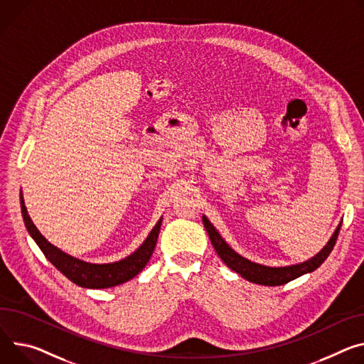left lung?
Segmentation results:
<instances>
[{
    "label": "left lung",
    "instance_id": "1",
    "mask_svg": "<svg viewBox=\"0 0 364 364\" xmlns=\"http://www.w3.org/2000/svg\"><path fill=\"white\" fill-rule=\"evenodd\" d=\"M203 223H205V228L208 230L213 248L216 250L218 255L222 258V261L226 264V266L230 270H234L235 273L241 274L248 282H252L257 284H264V286L286 284L290 280H294L302 274L316 270L321 264L328 258V255L331 254V251L337 242L340 229H341V225H338L333 238L328 241V244L323 247V250L319 254H316L314 258H311L305 262H301V264H296V266L276 269V267L259 266V264L251 262L250 259L241 257L222 240V237L218 234V230L213 228V225L205 216H203Z\"/></svg>",
    "mask_w": 364,
    "mask_h": 364
}]
</instances>
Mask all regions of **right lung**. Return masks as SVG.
Masks as SVG:
<instances>
[{"mask_svg": "<svg viewBox=\"0 0 364 364\" xmlns=\"http://www.w3.org/2000/svg\"><path fill=\"white\" fill-rule=\"evenodd\" d=\"M21 213H23L24 225L28 230V234L31 235L33 240L36 241V244L39 245L45 257L65 277L70 279L73 283L81 287H88V289H107V287L119 286L130 279H134L136 274H139L142 269L146 266V262L149 261L155 250L161 222H162L159 219V222L151 230V234L145 240V242L127 258L117 262H112V264H88L67 255L60 250L50 245L43 238V235L39 232L38 228L33 225L30 216L27 215L23 197H21Z\"/></svg>", "mask_w": 364, "mask_h": 364, "instance_id": "1", "label": "right lung"}]
</instances>
